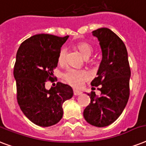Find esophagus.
<instances>
[{"label":"esophagus","mask_w":146,"mask_h":146,"mask_svg":"<svg viewBox=\"0 0 146 146\" xmlns=\"http://www.w3.org/2000/svg\"><path fill=\"white\" fill-rule=\"evenodd\" d=\"M81 94H82V92L80 91H78V90H76V89L73 90V95H74V96H80Z\"/></svg>","instance_id":"obj_1"}]
</instances>
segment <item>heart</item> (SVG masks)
I'll list each match as a JSON object with an SVG mask.
<instances>
[{"label": "heart", "instance_id": "heart-1", "mask_svg": "<svg viewBox=\"0 0 146 146\" xmlns=\"http://www.w3.org/2000/svg\"><path fill=\"white\" fill-rule=\"evenodd\" d=\"M76 48L85 57H89L92 52V47L86 42H79L76 44ZM66 58V49L62 48L58 55V62L63 64ZM90 77L89 73L84 70L69 68L64 73V79L69 84L75 87L80 86L84 81L88 80Z\"/></svg>", "mask_w": 146, "mask_h": 146}]
</instances>
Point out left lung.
<instances>
[{"label":"left lung","instance_id":"8db88e82","mask_svg":"<svg viewBox=\"0 0 146 146\" xmlns=\"http://www.w3.org/2000/svg\"><path fill=\"white\" fill-rule=\"evenodd\" d=\"M98 38L102 51V60L98 76L91 82L98 86L102 96L89 94L91 102L85 108L83 116L87 122L97 127L111 124L124 110L129 97V67L124 43L108 28L92 32Z\"/></svg>","mask_w":146,"mask_h":146}]
</instances>
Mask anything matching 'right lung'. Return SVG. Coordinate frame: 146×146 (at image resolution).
Instances as JSON below:
<instances>
[{"label": "right lung", "instance_id": "obj_1", "mask_svg": "<svg viewBox=\"0 0 146 146\" xmlns=\"http://www.w3.org/2000/svg\"><path fill=\"white\" fill-rule=\"evenodd\" d=\"M68 37L38 34L25 40L17 50L13 70L17 102L26 117L39 127L59 122L63 103L73 97L68 85L58 82L49 90L44 86L53 79L60 48Z\"/></svg>", "mask_w": 146, "mask_h": 146}]
</instances>
